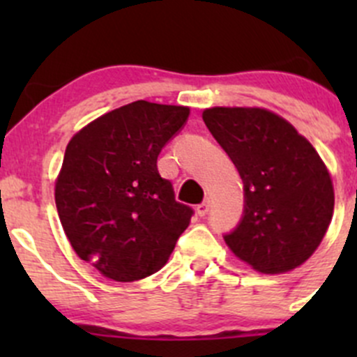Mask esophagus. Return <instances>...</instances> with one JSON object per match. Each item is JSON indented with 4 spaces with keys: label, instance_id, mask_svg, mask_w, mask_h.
<instances>
[{
    "label": "esophagus",
    "instance_id": "34e87169",
    "mask_svg": "<svg viewBox=\"0 0 357 357\" xmlns=\"http://www.w3.org/2000/svg\"><path fill=\"white\" fill-rule=\"evenodd\" d=\"M208 208H211V204H208V202H204V204H200L199 207H197V214H199L200 218H204V215H207Z\"/></svg>",
    "mask_w": 357,
    "mask_h": 357
}]
</instances>
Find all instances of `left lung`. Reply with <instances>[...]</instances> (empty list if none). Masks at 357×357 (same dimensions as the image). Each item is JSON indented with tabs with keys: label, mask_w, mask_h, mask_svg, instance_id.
Segmentation results:
<instances>
[{
	"label": "left lung",
	"mask_w": 357,
	"mask_h": 357,
	"mask_svg": "<svg viewBox=\"0 0 357 357\" xmlns=\"http://www.w3.org/2000/svg\"><path fill=\"white\" fill-rule=\"evenodd\" d=\"M243 181V214L225 242L266 275L311 257L333 214V185L311 143L264 109L214 107L202 114Z\"/></svg>",
	"instance_id": "8db88e82"
}]
</instances>
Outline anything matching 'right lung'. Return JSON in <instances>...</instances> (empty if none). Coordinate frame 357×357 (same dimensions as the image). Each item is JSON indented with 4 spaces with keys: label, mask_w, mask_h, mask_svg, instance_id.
I'll use <instances>...</instances> for the list:
<instances>
[{
    "label": "right lung",
    "mask_w": 357,
    "mask_h": 357,
    "mask_svg": "<svg viewBox=\"0 0 357 357\" xmlns=\"http://www.w3.org/2000/svg\"><path fill=\"white\" fill-rule=\"evenodd\" d=\"M188 107L138 100L102 115L68 142L55 202L82 261L115 282H135L167 262L193 208L174 199L157 157Z\"/></svg>",
    "instance_id": "1"
}]
</instances>
